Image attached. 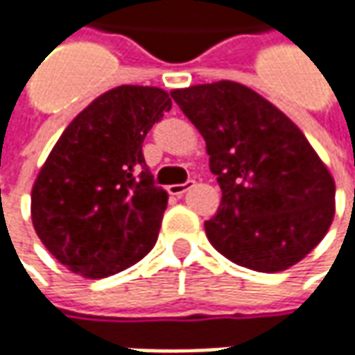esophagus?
Returning a JSON list of instances; mask_svg holds the SVG:
<instances>
[{"instance_id": "1", "label": "esophagus", "mask_w": 355, "mask_h": 355, "mask_svg": "<svg viewBox=\"0 0 355 355\" xmlns=\"http://www.w3.org/2000/svg\"><path fill=\"white\" fill-rule=\"evenodd\" d=\"M193 185H196V182H193V180H189V182H185V184L170 185V187H168V191H170L171 196H175V198H182L185 191H187V189H191Z\"/></svg>"}]
</instances>
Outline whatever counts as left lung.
<instances>
[{
	"instance_id": "1",
	"label": "left lung",
	"mask_w": 355,
	"mask_h": 355,
	"mask_svg": "<svg viewBox=\"0 0 355 355\" xmlns=\"http://www.w3.org/2000/svg\"><path fill=\"white\" fill-rule=\"evenodd\" d=\"M205 140L221 187L207 239L235 265L279 272L302 261L332 225L336 185L306 136L249 87L219 80L171 90Z\"/></svg>"
}]
</instances>
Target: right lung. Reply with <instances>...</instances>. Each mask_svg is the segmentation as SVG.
Wrapping results in <instances>:
<instances>
[{"instance_id":"obj_1","label":"right lung","mask_w":355,"mask_h":355,"mask_svg":"<svg viewBox=\"0 0 355 355\" xmlns=\"http://www.w3.org/2000/svg\"><path fill=\"white\" fill-rule=\"evenodd\" d=\"M171 108L157 87L122 85L64 128L31 189L35 233L85 279H104L154 249L168 191L146 168V134Z\"/></svg>"}]
</instances>
